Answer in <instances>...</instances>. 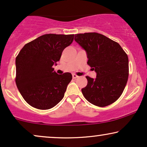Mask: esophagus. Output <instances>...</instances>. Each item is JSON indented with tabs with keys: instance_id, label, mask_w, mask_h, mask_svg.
Wrapping results in <instances>:
<instances>
[{
	"instance_id": "obj_1",
	"label": "esophagus",
	"mask_w": 147,
	"mask_h": 147,
	"mask_svg": "<svg viewBox=\"0 0 147 147\" xmlns=\"http://www.w3.org/2000/svg\"><path fill=\"white\" fill-rule=\"evenodd\" d=\"M72 76H73V78L74 79H76V78H78V77H79V76H78L77 75H76V74H73V75H72Z\"/></svg>"
}]
</instances>
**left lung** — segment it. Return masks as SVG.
Here are the masks:
<instances>
[{"instance_id":"obj_1","label":"left lung","mask_w":147,"mask_h":147,"mask_svg":"<svg viewBox=\"0 0 147 147\" xmlns=\"http://www.w3.org/2000/svg\"><path fill=\"white\" fill-rule=\"evenodd\" d=\"M74 40L85 50L87 63L96 73L95 79L86 76L88 84L82 89L84 96L100 107L114 103L127 83L128 55L119 44L102 34H76Z\"/></svg>"}]
</instances>
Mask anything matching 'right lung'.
I'll use <instances>...</instances> for the list:
<instances>
[{
  "mask_svg": "<svg viewBox=\"0 0 147 147\" xmlns=\"http://www.w3.org/2000/svg\"><path fill=\"white\" fill-rule=\"evenodd\" d=\"M74 35L45 34L25 45L16 57V84L24 100L40 110H48L63 99L72 79L66 72L59 75L52 67Z\"/></svg>",
  "mask_w": 147,
  "mask_h": 147,
  "instance_id": "1",
  "label": "right lung"
}]
</instances>
